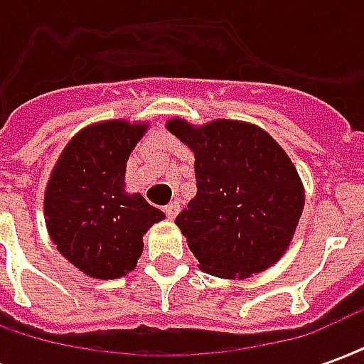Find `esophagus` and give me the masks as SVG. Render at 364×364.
<instances>
[{"instance_id": "esophagus-1", "label": "esophagus", "mask_w": 364, "mask_h": 364, "mask_svg": "<svg viewBox=\"0 0 364 364\" xmlns=\"http://www.w3.org/2000/svg\"><path fill=\"white\" fill-rule=\"evenodd\" d=\"M164 210H166L167 218H169V220H173L175 216H177V213H179V205H177V203H169V205H166Z\"/></svg>"}]
</instances>
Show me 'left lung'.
Returning <instances> with one entry per match:
<instances>
[{"mask_svg": "<svg viewBox=\"0 0 364 364\" xmlns=\"http://www.w3.org/2000/svg\"><path fill=\"white\" fill-rule=\"evenodd\" d=\"M166 128L195 154L197 195L179 226L198 267L220 279H247L273 267L289 250L304 208V185L287 151L244 120Z\"/></svg>", "mask_w": 364, "mask_h": 364, "instance_id": "8db88e82", "label": "left lung"}]
</instances>
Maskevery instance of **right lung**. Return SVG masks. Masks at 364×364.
Returning a JSON list of instances; mask_svg holds the SVG:
<instances>
[{"instance_id": "obj_1", "label": "right lung", "mask_w": 364, "mask_h": 364, "mask_svg": "<svg viewBox=\"0 0 364 364\" xmlns=\"http://www.w3.org/2000/svg\"><path fill=\"white\" fill-rule=\"evenodd\" d=\"M148 122L103 120L82 128L52 167L44 191L50 240L75 269L91 279H120L134 271L142 237L166 214L140 193H127L130 151Z\"/></svg>"}]
</instances>
